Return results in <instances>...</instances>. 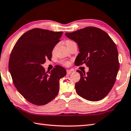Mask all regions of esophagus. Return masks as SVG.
I'll return each mask as SVG.
<instances>
[{
    "label": "esophagus",
    "instance_id": "obj_1",
    "mask_svg": "<svg viewBox=\"0 0 131 131\" xmlns=\"http://www.w3.org/2000/svg\"><path fill=\"white\" fill-rule=\"evenodd\" d=\"M67 74H68V75H70V74L72 73V71L71 70H67Z\"/></svg>",
    "mask_w": 131,
    "mask_h": 131
}]
</instances>
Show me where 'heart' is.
Instances as JSON below:
<instances>
[{"label": "heart", "mask_w": 131, "mask_h": 131, "mask_svg": "<svg viewBox=\"0 0 131 131\" xmlns=\"http://www.w3.org/2000/svg\"><path fill=\"white\" fill-rule=\"evenodd\" d=\"M72 41L68 40H67V41H66V44H67L71 43H72ZM63 64H64L65 65H68V64H69V63L68 62V61H64V62H63Z\"/></svg>", "instance_id": "b5f03b06"}]
</instances>
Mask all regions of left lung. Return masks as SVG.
<instances>
[{"mask_svg": "<svg viewBox=\"0 0 131 131\" xmlns=\"http://www.w3.org/2000/svg\"><path fill=\"white\" fill-rule=\"evenodd\" d=\"M66 36L78 44L80 53L76 66L85 64V73L80 70V79L75 84L78 94L85 99L96 102L103 99L111 90L119 69L116 46L105 31L87 27Z\"/></svg>", "mask_w": 131, "mask_h": 131, "instance_id": "obj_1", "label": "left lung"}]
</instances>
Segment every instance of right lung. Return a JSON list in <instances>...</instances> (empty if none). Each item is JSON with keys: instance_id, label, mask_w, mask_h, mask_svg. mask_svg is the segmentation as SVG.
<instances>
[{"instance_id": "1", "label": "right lung", "mask_w": 131, "mask_h": 131, "mask_svg": "<svg viewBox=\"0 0 131 131\" xmlns=\"http://www.w3.org/2000/svg\"><path fill=\"white\" fill-rule=\"evenodd\" d=\"M62 32L34 28L22 35L12 50L9 71L15 86L24 99L33 104L43 105L58 94L59 80L66 70L56 66L50 72L42 64L51 60L52 52L60 41Z\"/></svg>"}]
</instances>
